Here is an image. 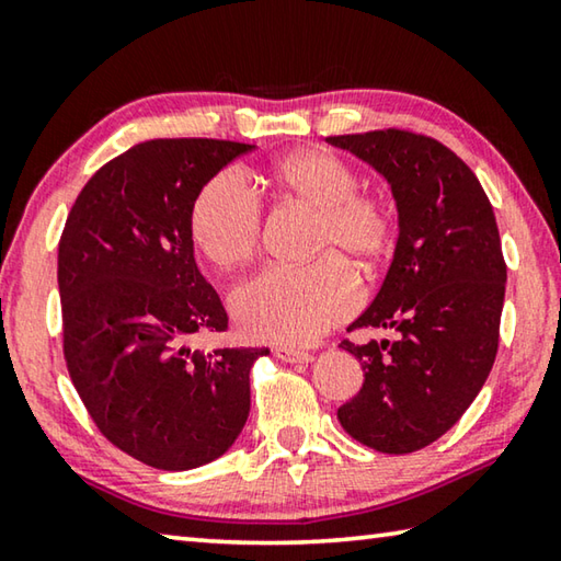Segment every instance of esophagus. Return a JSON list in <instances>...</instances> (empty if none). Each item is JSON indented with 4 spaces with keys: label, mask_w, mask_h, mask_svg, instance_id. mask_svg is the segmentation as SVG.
<instances>
[{
    "label": "esophagus",
    "mask_w": 561,
    "mask_h": 561,
    "mask_svg": "<svg viewBox=\"0 0 561 561\" xmlns=\"http://www.w3.org/2000/svg\"><path fill=\"white\" fill-rule=\"evenodd\" d=\"M272 354H274V358H279V360H287V364H309L311 356L309 351H301V348H294V346H274L272 348Z\"/></svg>",
    "instance_id": "esophagus-1"
}]
</instances>
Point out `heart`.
<instances>
[{
    "label": "heart",
    "instance_id": "1",
    "mask_svg": "<svg viewBox=\"0 0 561 561\" xmlns=\"http://www.w3.org/2000/svg\"><path fill=\"white\" fill-rule=\"evenodd\" d=\"M282 201L314 213L307 267H272L232 291L230 307L247 336L307 344L354 314L358 277L345 264L371 274L393 247V213L381 195L360 193L358 175L327 150H294L264 170ZM190 230L215 267L240 270L257 257L264 213L247 185L220 173L195 197Z\"/></svg>",
    "mask_w": 561,
    "mask_h": 561
}]
</instances>
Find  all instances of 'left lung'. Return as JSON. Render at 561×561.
Instances as JSON below:
<instances>
[{"mask_svg": "<svg viewBox=\"0 0 561 561\" xmlns=\"http://www.w3.org/2000/svg\"><path fill=\"white\" fill-rule=\"evenodd\" d=\"M327 140L391 183L401 227L381 289L348 327L396 339L341 341L364 386L336 415L368 448L415 453L460 421L495 364L507 282L495 213L472 170L431 136L383 128Z\"/></svg>", "mask_w": 561, "mask_h": 561, "instance_id": "obj_1", "label": "left lung"}]
</instances>
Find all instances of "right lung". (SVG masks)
<instances>
[{
	"label": "right lung",
	"mask_w": 561,
	"mask_h": 561,
	"mask_svg": "<svg viewBox=\"0 0 561 561\" xmlns=\"http://www.w3.org/2000/svg\"><path fill=\"white\" fill-rule=\"evenodd\" d=\"M254 146L158 138L99 168L59 240L64 358L103 438L158 470L230 448L250 415V371L270 348L187 344L227 329L195 264V197Z\"/></svg>",
	"instance_id": "right-lung-1"
}]
</instances>
